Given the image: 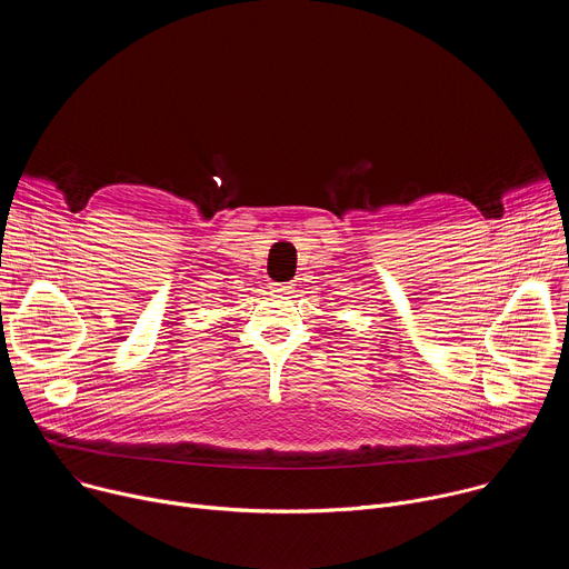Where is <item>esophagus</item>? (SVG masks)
<instances>
[{"label":"esophagus","instance_id":"obj_1","mask_svg":"<svg viewBox=\"0 0 569 569\" xmlns=\"http://www.w3.org/2000/svg\"><path fill=\"white\" fill-rule=\"evenodd\" d=\"M270 290L274 292V295H290L292 292V286L290 283H270Z\"/></svg>","mask_w":569,"mask_h":569}]
</instances>
